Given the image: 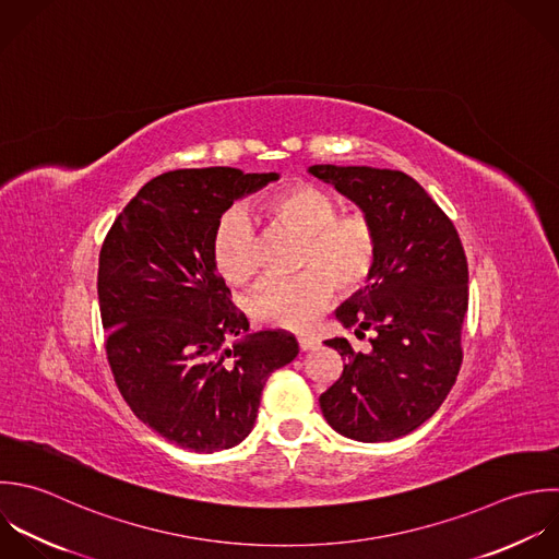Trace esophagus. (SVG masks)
I'll list each match as a JSON object with an SVG mask.
<instances>
[{"instance_id":"obj_1","label":"esophagus","mask_w":559,"mask_h":559,"mask_svg":"<svg viewBox=\"0 0 559 559\" xmlns=\"http://www.w3.org/2000/svg\"><path fill=\"white\" fill-rule=\"evenodd\" d=\"M298 346H300L302 353H307V350H313V348L318 346V340H316V337H309V335H300V337H298Z\"/></svg>"}]
</instances>
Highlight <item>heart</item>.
Returning <instances> with one entry per match:
<instances>
[{
    "mask_svg": "<svg viewBox=\"0 0 559 559\" xmlns=\"http://www.w3.org/2000/svg\"><path fill=\"white\" fill-rule=\"evenodd\" d=\"M254 213L300 233L294 276H267L248 300L254 320L267 326L302 329L329 300L333 285L353 292L368 281L377 263V230L361 213H340L337 200L316 187L296 185L267 195ZM213 259L233 285L250 283L261 265V241L243 209L228 211L213 235Z\"/></svg>",
    "mask_w": 559,
    "mask_h": 559,
    "instance_id": "obj_1",
    "label": "heart"
}]
</instances>
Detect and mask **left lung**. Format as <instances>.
I'll use <instances>...</instances> for the list:
<instances>
[{
	"label": "left lung",
	"instance_id": "1",
	"mask_svg": "<svg viewBox=\"0 0 559 559\" xmlns=\"http://www.w3.org/2000/svg\"><path fill=\"white\" fill-rule=\"evenodd\" d=\"M309 174L353 200L379 241L370 285L335 311L357 337L372 331V348L324 342L346 364L320 407L350 440L392 442L427 423L460 374L466 254L453 222L412 176L368 165H311Z\"/></svg>",
	"mask_w": 559,
	"mask_h": 559
}]
</instances>
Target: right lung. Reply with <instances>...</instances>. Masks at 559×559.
I'll use <instances>...</instances> for the list:
<instances>
[{"instance_id": "1", "label": "right lung", "mask_w": 559, "mask_h": 559, "mask_svg": "<svg viewBox=\"0 0 559 559\" xmlns=\"http://www.w3.org/2000/svg\"><path fill=\"white\" fill-rule=\"evenodd\" d=\"M278 178L235 167L160 174L104 239L97 296L115 383L134 416L180 449L239 444L265 381L298 355L289 333H248L213 259L219 217Z\"/></svg>"}]
</instances>
